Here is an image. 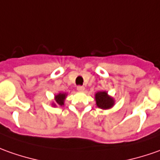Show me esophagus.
Here are the masks:
<instances>
[{
  "label": "esophagus",
  "instance_id": "1",
  "mask_svg": "<svg viewBox=\"0 0 160 160\" xmlns=\"http://www.w3.org/2000/svg\"><path fill=\"white\" fill-rule=\"evenodd\" d=\"M77 90L80 91V92H83L85 90V88L83 86H78V87H77Z\"/></svg>",
  "mask_w": 160,
  "mask_h": 160
}]
</instances>
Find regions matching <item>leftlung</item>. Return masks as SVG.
I'll return each mask as SVG.
<instances>
[{
    "instance_id": "1",
    "label": "left lung",
    "mask_w": 160,
    "mask_h": 160,
    "mask_svg": "<svg viewBox=\"0 0 160 160\" xmlns=\"http://www.w3.org/2000/svg\"><path fill=\"white\" fill-rule=\"evenodd\" d=\"M95 101L99 108L102 109H108L114 105V101L109 97L106 92H98L95 94Z\"/></svg>"
}]
</instances>
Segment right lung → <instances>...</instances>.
<instances>
[{"mask_svg": "<svg viewBox=\"0 0 160 160\" xmlns=\"http://www.w3.org/2000/svg\"><path fill=\"white\" fill-rule=\"evenodd\" d=\"M66 98V94H58V95L55 96V100H56V102L58 105H64V100ZM54 106H55V104H54Z\"/></svg>", "mask_w": 160, "mask_h": 160, "instance_id": "right-lung-1", "label": "right lung"}]
</instances>
